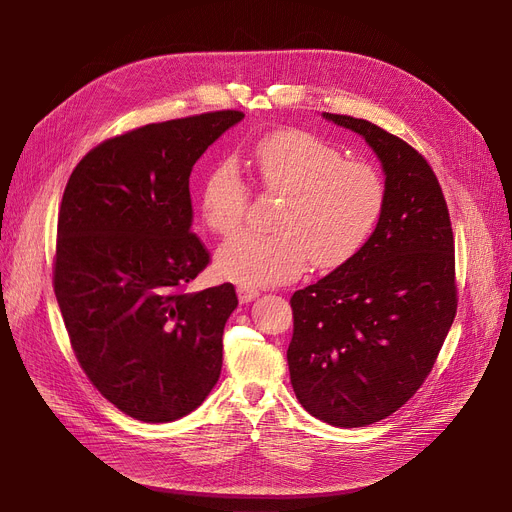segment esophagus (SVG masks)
<instances>
[{"mask_svg": "<svg viewBox=\"0 0 512 512\" xmlns=\"http://www.w3.org/2000/svg\"><path fill=\"white\" fill-rule=\"evenodd\" d=\"M236 292H238V301L240 303H251V301H255L259 297V290L253 288V286H238Z\"/></svg>", "mask_w": 512, "mask_h": 512, "instance_id": "esophagus-1", "label": "esophagus"}]
</instances>
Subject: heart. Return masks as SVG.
<instances>
[{"instance_id": "b5f03b06", "label": "heart", "mask_w": 512, "mask_h": 512, "mask_svg": "<svg viewBox=\"0 0 512 512\" xmlns=\"http://www.w3.org/2000/svg\"><path fill=\"white\" fill-rule=\"evenodd\" d=\"M253 180L263 193L282 197L272 234H242L218 251L222 278L242 286L294 280L311 265L330 272L355 259L378 230L388 184L382 172L359 159H344L330 141L299 128L261 137L251 151ZM251 186L232 157L207 170L199 207L207 228L234 236L247 218Z\"/></svg>"}]
</instances>
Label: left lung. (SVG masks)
<instances>
[{
  "instance_id": "8db88e82",
  "label": "left lung",
  "mask_w": 512,
  "mask_h": 512,
  "mask_svg": "<svg viewBox=\"0 0 512 512\" xmlns=\"http://www.w3.org/2000/svg\"><path fill=\"white\" fill-rule=\"evenodd\" d=\"M369 143L386 172L384 218L348 263L290 297V382L313 417L365 427L432 371L456 315L454 236L427 159L369 120L324 114Z\"/></svg>"
}]
</instances>
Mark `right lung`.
<instances>
[{
    "mask_svg": "<svg viewBox=\"0 0 512 512\" xmlns=\"http://www.w3.org/2000/svg\"><path fill=\"white\" fill-rule=\"evenodd\" d=\"M242 118L220 110L128 130L93 147L64 188L53 290L78 365L132 419H180L220 378L238 299L230 282L186 292L209 263L188 178Z\"/></svg>",
    "mask_w": 512,
    "mask_h": 512,
    "instance_id": "right-lung-1",
    "label": "right lung"
}]
</instances>
